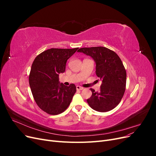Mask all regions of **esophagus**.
Instances as JSON below:
<instances>
[{"label": "esophagus", "mask_w": 156, "mask_h": 156, "mask_svg": "<svg viewBox=\"0 0 156 156\" xmlns=\"http://www.w3.org/2000/svg\"><path fill=\"white\" fill-rule=\"evenodd\" d=\"M76 89L77 90H83V88L77 85V86H76Z\"/></svg>", "instance_id": "obj_1"}]
</instances>
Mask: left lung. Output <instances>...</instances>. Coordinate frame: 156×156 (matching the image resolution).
Instances as JSON below:
<instances>
[{"label": "left lung", "mask_w": 156, "mask_h": 156, "mask_svg": "<svg viewBox=\"0 0 156 156\" xmlns=\"http://www.w3.org/2000/svg\"><path fill=\"white\" fill-rule=\"evenodd\" d=\"M90 56L96 63V73L102 82L100 90L92 92L87 103L92 109L107 112L119 104L126 90V72L115 52L104 47L83 48L77 51Z\"/></svg>", "instance_id": "1"}]
</instances>
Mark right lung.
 Returning <instances> with one entry per match:
<instances>
[{
    "label": "right lung",
    "instance_id": "add662e5",
    "mask_svg": "<svg viewBox=\"0 0 156 156\" xmlns=\"http://www.w3.org/2000/svg\"><path fill=\"white\" fill-rule=\"evenodd\" d=\"M77 48L46 50L37 55L32 64L29 84L36 104L45 112L56 115L69 105L76 92V87L65 86L59 81L60 73L66 70V65Z\"/></svg>",
    "mask_w": 156,
    "mask_h": 156
}]
</instances>
